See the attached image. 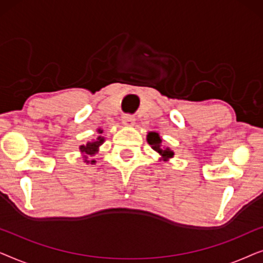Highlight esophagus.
<instances>
[{
    "label": "esophagus",
    "mask_w": 263,
    "mask_h": 263,
    "mask_svg": "<svg viewBox=\"0 0 263 263\" xmlns=\"http://www.w3.org/2000/svg\"><path fill=\"white\" fill-rule=\"evenodd\" d=\"M122 122H123L124 125H128V127H132L135 123V117L133 115H123L122 117Z\"/></svg>",
    "instance_id": "esophagus-1"
}]
</instances>
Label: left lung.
<instances>
[{
    "label": "left lung",
    "instance_id": "1",
    "mask_svg": "<svg viewBox=\"0 0 263 263\" xmlns=\"http://www.w3.org/2000/svg\"><path fill=\"white\" fill-rule=\"evenodd\" d=\"M147 141H148L149 145L152 146V148L156 151V152L159 153L161 157L165 158V159L172 158V156H174V152H172V151L161 147V139L158 133H149V134L147 135Z\"/></svg>",
    "mask_w": 263,
    "mask_h": 263
}]
</instances>
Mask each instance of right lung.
I'll use <instances>...</instances> for the list:
<instances>
[{"mask_svg": "<svg viewBox=\"0 0 263 263\" xmlns=\"http://www.w3.org/2000/svg\"><path fill=\"white\" fill-rule=\"evenodd\" d=\"M98 132L100 133V134H102V133H103V130H100V129H98ZM103 142H104V138H102V136H98L96 141L87 142V143H86V145L80 146V151H81L82 153L88 154V156H93V154H95L97 151H98V147L102 145ZM85 161H87V163H88V160L85 159ZM91 163H95V160H92Z\"/></svg>", "mask_w": 263, "mask_h": 263, "instance_id": "add662e5", "label": "right lung"}]
</instances>
